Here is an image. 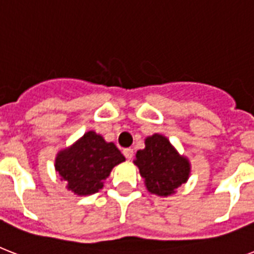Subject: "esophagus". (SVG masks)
Returning a JSON list of instances; mask_svg holds the SVG:
<instances>
[{"mask_svg": "<svg viewBox=\"0 0 254 254\" xmlns=\"http://www.w3.org/2000/svg\"><path fill=\"white\" fill-rule=\"evenodd\" d=\"M123 153L127 159H131V158H133V155H134V151H133V149H130V147H127V149H124Z\"/></svg>", "mask_w": 254, "mask_h": 254, "instance_id": "1", "label": "esophagus"}]
</instances>
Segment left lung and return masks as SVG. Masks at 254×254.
<instances>
[{
	"label": "left lung",
	"mask_w": 254,
	"mask_h": 254,
	"mask_svg": "<svg viewBox=\"0 0 254 254\" xmlns=\"http://www.w3.org/2000/svg\"><path fill=\"white\" fill-rule=\"evenodd\" d=\"M134 163L145 178L147 190L159 196L171 195L190 174L189 161L178 154L169 139L161 134L147 137L145 149L135 154Z\"/></svg>",
	"instance_id": "obj_1"
}]
</instances>
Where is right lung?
Returning <instances> with one entry per match:
<instances>
[{
	"label": "right lung",
	"instance_id": "right-lung-1",
	"mask_svg": "<svg viewBox=\"0 0 254 254\" xmlns=\"http://www.w3.org/2000/svg\"><path fill=\"white\" fill-rule=\"evenodd\" d=\"M125 157L115 143L88 131L75 145L58 154L55 167L67 181V187L77 195H91L103 189V181Z\"/></svg>",
	"mask_w": 254,
	"mask_h": 254
}]
</instances>
